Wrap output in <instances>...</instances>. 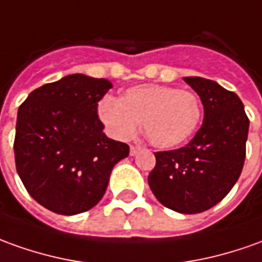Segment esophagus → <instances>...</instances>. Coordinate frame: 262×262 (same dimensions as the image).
<instances>
[{
	"label": "esophagus",
	"mask_w": 262,
	"mask_h": 262,
	"mask_svg": "<svg viewBox=\"0 0 262 262\" xmlns=\"http://www.w3.org/2000/svg\"><path fill=\"white\" fill-rule=\"evenodd\" d=\"M140 149L141 148H140V147H137V145H131V147H129V154L135 155L138 151H140Z\"/></svg>",
	"instance_id": "1"
}]
</instances>
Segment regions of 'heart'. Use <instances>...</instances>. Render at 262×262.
<instances>
[{
  "label": "heart",
  "instance_id": "obj_1",
  "mask_svg": "<svg viewBox=\"0 0 262 262\" xmlns=\"http://www.w3.org/2000/svg\"><path fill=\"white\" fill-rule=\"evenodd\" d=\"M98 117L110 134L127 140L142 121L144 134L158 148H172L187 141L203 117V104L192 91L162 84L131 86L120 101L102 98Z\"/></svg>",
  "mask_w": 262,
  "mask_h": 262
}]
</instances>
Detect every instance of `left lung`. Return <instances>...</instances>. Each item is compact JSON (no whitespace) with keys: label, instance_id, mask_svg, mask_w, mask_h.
<instances>
[{"label":"left lung","instance_id":"8db88e82","mask_svg":"<svg viewBox=\"0 0 262 262\" xmlns=\"http://www.w3.org/2000/svg\"><path fill=\"white\" fill-rule=\"evenodd\" d=\"M184 81L203 101L204 122L178 149L158 151L148 184L169 210L198 214L224 198L243 171L250 120L238 95L201 77Z\"/></svg>","mask_w":262,"mask_h":262}]
</instances>
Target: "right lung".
Returning a JSON list of instances; mask_svg holds the SVG:
<instances>
[{"instance_id": "right-lung-1", "label": "right lung", "mask_w": 262, "mask_h": 262, "mask_svg": "<svg viewBox=\"0 0 262 262\" xmlns=\"http://www.w3.org/2000/svg\"><path fill=\"white\" fill-rule=\"evenodd\" d=\"M113 84L82 74L34 90L18 108L14 154L28 194L47 210L74 215L91 210L107 189L125 142L102 133L98 101Z\"/></svg>"}]
</instances>
